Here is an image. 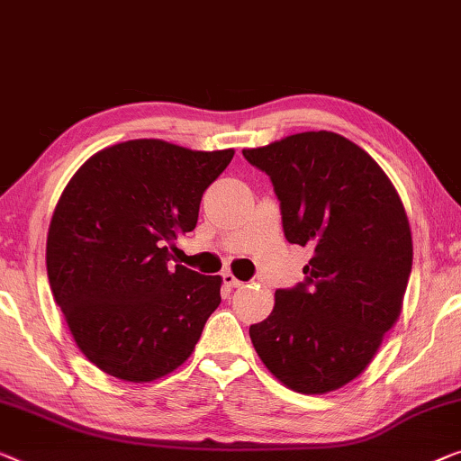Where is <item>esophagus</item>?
<instances>
[{"mask_svg":"<svg viewBox=\"0 0 461 461\" xmlns=\"http://www.w3.org/2000/svg\"><path fill=\"white\" fill-rule=\"evenodd\" d=\"M222 283L226 286H230V289H237V286L243 285L241 280H239L235 275H232V272H222Z\"/></svg>","mask_w":461,"mask_h":461,"instance_id":"obj_1","label":"esophagus"}]
</instances>
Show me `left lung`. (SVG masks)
Listing matches in <instances>:
<instances>
[{"mask_svg":"<svg viewBox=\"0 0 461 461\" xmlns=\"http://www.w3.org/2000/svg\"><path fill=\"white\" fill-rule=\"evenodd\" d=\"M243 156L270 176L286 241L313 249L303 283L276 289L270 316L249 326L251 343L289 389H341L402 312L411 272L402 199L375 159L337 132H299Z\"/></svg>","mask_w":461,"mask_h":461,"instance_id":"8db88e82","label":"left lung"}]
</instances>
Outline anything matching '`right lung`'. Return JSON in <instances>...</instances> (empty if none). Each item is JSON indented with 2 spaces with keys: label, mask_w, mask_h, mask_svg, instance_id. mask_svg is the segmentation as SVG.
Listing matches in <instances>:
<instances>
[{
  "label": "right lung",
  "mask_w": 461,
  "mask_h": 461,
  "mask_svg": "<svg viewBox=\"0 0 461 461\" xmlns=\"http://www.w3.org/2000/svg\"><path fill=\"white\" fill-rule=\"evenodd\" d=\"M235 151L135 139L97 151L59 197L48 232L53 299L86 359L129 383L176 370L220 305V276L168 266L203 191Z\"/></svg>",
  "instance_id": "1"
}]
</instances>
